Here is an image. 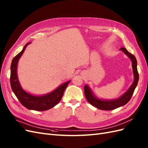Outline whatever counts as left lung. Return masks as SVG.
Instances as JSON below:
<instances>
[{"mask_svg": "<svg viewBox=\"0 0 148 148\" xmlns=\"http://www.w3.org/2000/svg\"><path fill=\"white\" fill-rule=\"evenodd\" d=\"M120 50L123 51L128 58L131 60L133 73V82L131 86L127 91L123 93L120 97L113 99H100L94 95L92 90L88 85H85L84 93L85 96L87 99L88 102L91 104L92 106H95L101 110L111 111L124 106L128 101H130L135 88L137 86L138 80H139V74L137 70V61L135 56L128 52L124 47L120 49Z\"/></svg>", "mask_w": 148, "mask_h": 148, "instance_id": "8db88e82", "label": "left lung"}]
</instances>
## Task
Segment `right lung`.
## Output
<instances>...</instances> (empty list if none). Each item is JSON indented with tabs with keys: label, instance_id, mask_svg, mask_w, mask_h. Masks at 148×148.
Masks as SVG:
<instances>
[{
	"label": "right lung",
	"instance_id": "add662e5",
	"mask_svg": "<svg viewBox=\"0 0 148 148\" xmlns=\"http://www.w3.org/2000/svg\"><path fill=\"white\" fill-rule=\"evenodd\" d=\"M29 42L23 47V50L12 60L10 66V84L13 93L23 106L30 110L38 111H46L53 108L59 103L63 97V93L71 80L61 84L53 91L43 95H34L26 92L19 82L17 68L18 61L25 51L26 47L31 44Z\"/></svg>",
	"mask_w": 148,
	"mask_h": 148
}]
</instances>
